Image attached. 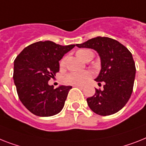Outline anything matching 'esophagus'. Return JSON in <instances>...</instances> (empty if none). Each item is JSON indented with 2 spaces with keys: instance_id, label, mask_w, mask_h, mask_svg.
<instances>
[{
  "instance_id": "esophagus-1",
  "label": "esophagus",
  "mask_w": 146,
  "mask_h": 146,
  "mask_svg": "<svg viewBox=\"0 0 146 146\" xmlns=\"http://www.w3.org/2000/svg\"><path fill=\"white\" fill-rule=\"evenodd\" d=\"M74 86H76V87L80 88V89H84V85H80V84H77V85H74Z\"/></svg>"
}]
</instances>
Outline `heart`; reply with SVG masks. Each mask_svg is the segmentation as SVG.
Returning <instances> with one entry per match:
<instances>
[{
    "label": "heart",
    "mask_w": 146,
    "mask_h": 146,
    "mask_svg": "<svg viewBox=\"0 0 146 146\" xmlns=\"http://www.w3.org/2000/svg\"><path fill=\"white\" fill-rule=\"evenodd\" d=\"M89 54H93V53L91 50H87V49H80V50H78V52H77V56L82 60H85ZM65 63H66V58L64 57L60 60V66L62 67V66H64ZM91 76H92L91 73L88 71L80 72H72L66 74L63 77L62 80L66 84L77 85V84H84L86 80L91 78Z\"/></svg>",
    "instance_id": "heart-1"
}]
</instances>
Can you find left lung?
<instances>
[{
	"label": "left lung",
	"instance_id": "8db88e82",
	"mask_svg": "<svg viewBox=\"0 0 146 146\" xmlns=\"http://www.w3.org/2000/svg\"><path fill=\"white\" fill-rule=\"evenodd\" d=\"M78 48L96 50L101 58L102 69L96 81L104 82V90L96 89V93L86 99L94 113L110 115L124 108L133 92L136 67L130 50L118 41L109 37L98 36Z\"/></svg>",
	"mask_w": 146,
	"mask_h": 146
}]
</instances>
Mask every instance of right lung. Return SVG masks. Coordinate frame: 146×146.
Segmentation results:
<instances>
[{"label":"right lung","instance_id":"1","mask_svg":"<svg viewBox=\"0 0 146 146\" xmlns=\"http://www.w3.org/2000/svg\"><path fill=\"white\" fill-rule=\"evenodd\" d=\"M74 46L40 41L26 47L16 56L13 80L17 93L21 103L33 114L48 117L62 110L72 86L54 89L48 85V80L60 71L59 61Z\"/></svg>","mask_w":146,"mask_h":146}]
</instances>
